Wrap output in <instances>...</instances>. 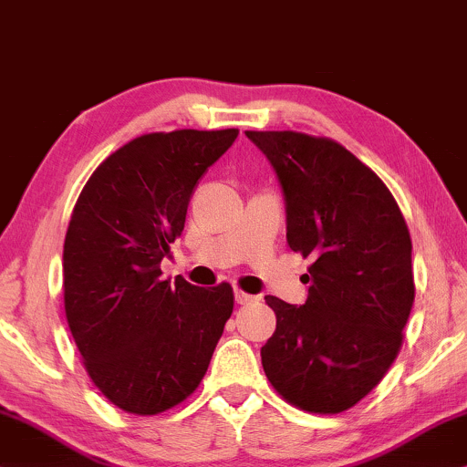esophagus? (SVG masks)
Segmentation results:
<instances>
[{
	"instance_id": "esophagus-1",
	"label": "esophagus",
	"mask_w": 467,
	"mask_h": 467,
	"mask_svg": "<svg viewBox=\"0 0 467 467\" xmlns=\"http://www.w3.org/2000/svg\"><path fill=\"white\" fill-rule=\"evenodd\" d=\"M234 299H237V304H252V302H256V295H250V293H245V291H241V288H237V291H234Z\"/></svg>"
}]
</instances>
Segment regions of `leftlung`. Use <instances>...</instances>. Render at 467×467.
<instances>
[{"label":"left lung","instance_id":"8db88e82","mask_svg":"<svg viewBox=\"0 0 467 467\" xmlns=\"http://www.w3.org/2000/svg\"><path fill=\"white\" fill-rule=\"evenodd\" d=\"M274 165L286 241L310 258L304 306L267 295L275 332L265 375L286 403L340 414L383 379L414 304L411 237L397 200L368 165L329 138L245 131Z\"/></svg>","mask_w":467,"mask_h":467}]
</instances>
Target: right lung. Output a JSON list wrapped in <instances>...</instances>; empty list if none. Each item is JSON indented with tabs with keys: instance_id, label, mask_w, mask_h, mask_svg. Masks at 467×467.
<instances>
[{
	"instance_id": "obj_1",
	"label": "right lung",
	"mask_w": 467,
	"mask_h": 467,
	"mask_svg": "<svg viewBox=\"0 0 467 467\" xmlns=\"http://www.w3.org/2000/svg\"><path fill=\"white\" fill-rule=\"evenodd\" d=\"M239 129L146 133L94 170L64 239V310L86 373L105 399L155 416L192 397L233 315L228 282L163 280L206 170Z\"/></svg>"
}]
</instances>
